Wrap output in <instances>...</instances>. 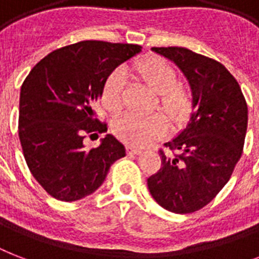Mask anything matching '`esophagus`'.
Here are the masks:
<instances>
[{
    "label": "esophagus",
    "mask_w": 259,
    "mask_h": 259,
    "mask_svg": "<svg viewBox=\"0 0 259 259\" xmlns=\"http://www.w3.org/2000/svg\"><path fill=\"white\" fill-rule=\"evenodd\" d=\"M127 152L129 154H140L142 152L140 148H134V146H127Z\"/></svg>",
    "instance_id": "obj_1"
}]
</instances>
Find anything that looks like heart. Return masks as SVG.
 Listing matches in <instances>:
<instances>
[{"instance_id": "b5f03b06", "label": "heart", "mask_w": 259, "mask_h": 259, "mask_svg": "<svg viewBox=\"0 0 259 259\" xmlns=\"http://www.w3.org/2000/svg\"><path fill=\"white\" fill-rule=\"evenodd\" d=\"M134 71L149 87L157 91L161 107L175 122L184 121L192 106L191 94L176 82V72L160 58H146L134 64ZM126 72L119 67L106 78L102 89V102L106 109L117 113L123 106ZM114 133L132 145H145L160 137L168 129V121L161 113L148 115L129 113L114 122Z\"/></svg>"}]
</instances>
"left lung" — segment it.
<instances>
[{
	"mask_svg": "<svg viewBox=\"0 0 259 259\" xmlns=\"http://www.w3.org/2000/svg\"><path fill=\"white\" fill-rule=\"evenodd\" d=\"M152 51L184 74L193 113L184 129L164 144L169 152L160 150L161 168L148 179V188L162 208L195 212L217 196L241 158L247 105L235 78L217 60L181 47Z\"/></svg>",
	"mask_w": 259,
	"mask_h": 259,
	"instance_id": "1",
	"label": "left lung"
}]
</instances>
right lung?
<instances>
[{
    "mask_svg": "<svg viewBox=\"0 0 259 259\" xmlns=\"http://www.w3.org/2000/svg\"><path fill=\"white\" fill-rule=\"evenodd\" d=\"M141 46L86 40L51 52L21 86L18 137L30 173L51 196L75 201L95 192L126 149L113 134L87 149L84 134L103 133L94 106L106 78Z\"/></svg>",
    "mask_w": 259,
    "mask_h": 259,
    "instance_id": "add662e5",
    "label": "right lung"
}]
</instances>
